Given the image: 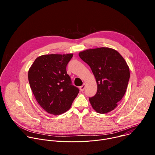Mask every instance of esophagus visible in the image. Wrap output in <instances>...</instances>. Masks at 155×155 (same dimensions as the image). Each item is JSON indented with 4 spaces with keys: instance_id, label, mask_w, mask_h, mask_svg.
I'll return each mask as SVG.
<instances>
[{
    "instance_id": "1",
    "label": "esophagus",
    "mask_w": 155,
    "mask_h": 155,
    "mask_svg": "<svg viewBox=\"0 0 155 155\" xmlns=\"http://www.w3.org/2000/svg\"><path fill=\"white\" fill-rule=\"evenodd\" d=\"M85 87H86V84H85L84 83L82 86H80V91H84V90Z\"/></svg>"
}]
</instances>
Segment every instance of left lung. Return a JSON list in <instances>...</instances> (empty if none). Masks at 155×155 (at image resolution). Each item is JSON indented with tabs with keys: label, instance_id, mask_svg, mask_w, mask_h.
Listing matches in <instances>:
<instances>
[{
	"label": "left lung",
	"instance_id": "left-lung-1",
	"mask_svg": "<svg viewBox=\"0 0 155 155\" xmlns=\"http://www.w3.org/2000/svg\"><path fill=\"white\" fill-rule=\"evenodd\" d=\"M78 55L90 66L96 80L97 93L89 98L93 108L102 114L111 112L127 89L130 72L126 62L117 51L105 47L86 50Z\"/></svg>",
	"mask_w": 155,
	"mask_h": 155
}]
</instances>
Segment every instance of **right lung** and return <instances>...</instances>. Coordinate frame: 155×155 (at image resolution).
Listing matches in <instances>:
<instances>
[{"label":"right lung","mask_w":155,"mask_h":155,"mask_svg":"<svg viewBox=\"0 0 155 155\" xmlns=\"http://www.w3.org/2000/svg\"><path fill=\"white\" fill-rule=\"evenodd\" d=\"M72 56L73 54L42 55L29 70V82L36 101L50 114L68 111L79 93L66 71Z\"/></svg>","instance_id":"1"}]
</instances>
